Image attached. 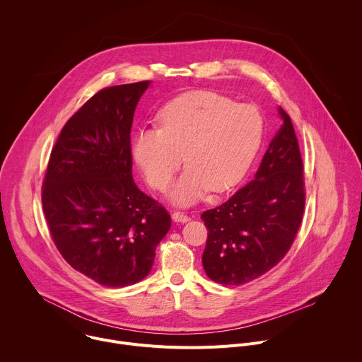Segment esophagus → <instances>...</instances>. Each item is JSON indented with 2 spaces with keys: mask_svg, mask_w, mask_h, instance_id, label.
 I'll return each mask as SVG.
<instances>
[{
  "mask_svg": "<svg viewBox=\"0 0 362 362\" xmlns=\"http://www.w3.org/2000/svg\"><path fill=\"white\" fill-rule=\"evenodd\" d=\"M172 219L175 222H177V223H186V222L190 221V218L187 215H185L183 212H173L172 214Z\"/></svg>",
  "mask_w": 362,
  "mask_h": 362,
  "instance_id": "obj_1",
  "label": "esophagus"
}]
</instances>
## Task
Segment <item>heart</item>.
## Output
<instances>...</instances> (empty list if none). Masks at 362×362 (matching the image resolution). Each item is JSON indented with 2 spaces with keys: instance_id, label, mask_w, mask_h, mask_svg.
Segmentation results:
<instances>
[{
  "instance_id": "obj_1",
  "label": "heart",
  "mask_w": 362,
  "mask_h": 362,
  "mask_svg": "<svg viewBox=\"0 0 362 362\" xmlns=\"http://www.w3.org/2000/svg\"><path fill=\"white\" fill-rule=\"evenodd\" d=\"M162 127H141L133 158L147 182L163 190L183 162L187 169L170 187L169 199L193 204L211 189L235 186L250 166L262 139V119L247 105L214 91L185 94L162 110Z\"/></svg>"
}]
</instances>
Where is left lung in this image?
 <instances>
[{
	"mask_svg": "<svg viewBox=\"0 0 362 362\" xmlns=\"http://www.w3.org/2000/svg\"><path fill=\"white\" fill-rule=\"evenodd\" d=\"M267 148L253 179L228 202L202 214L208 240L203 269L214 282L243 285L262 276L286 255L305 208L303 165L291 117Z\"/></svg>",
	"mask_w": 362,
	"mask_h": 362,
	"instance_id": "1",
	"label": "left lung"
}]
</instances>
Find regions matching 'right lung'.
Here are the masks:
<instances>
[{
    "instance_id": "1",
    "label": "right lung",
    "mask_w": 362,
    "mask_h": 362,
    "mask_svg": "<svg viewBox=\"0 0 362 362\" xmlns=\"http://www.w3.org/2000/svg\"><path fill=\"white\" fill-rule=\"evenodd\" d=\"M150 81L103 88L66 123L42 183V211L67 264L94 282L144 279L170 215L132 176L130 130Z\"/></svg>"
}]
</instances>
